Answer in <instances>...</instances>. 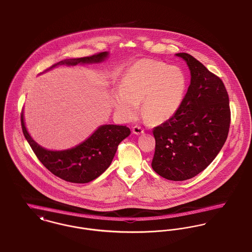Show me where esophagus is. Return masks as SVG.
Returning a JSON list of instances; mask_svg holds the SVG:
<instances>
[{
	"mask_svg": "<svg viewBox=\"0 0 252 252\" xmlns=\"http://www.w3.org/2000/svg\"><path fill=\"white\" fill-rule=\"evenodd\" d=\"M132 133L135 134V135H141L144 133V129L139 126H135L133 128H132Z\"/></svg>",
	"mask_w": 252,
	"mask_h": 252,
	"instance_id": "obj_1",
	"label": "esophagus"
}]
</instances>
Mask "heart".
<instances>
[{
    "label": "heart",
    "instance_id": "b5f03b06",
    "mask_svg": "<svg viewBox=\"0 0 252 252\" xmlns=\"http://www.w3.org/2000/svg\"><path fill=\"white\" fill-rule=\"evenodd\" d=\"M187 86L188 79L180 67L143 58L128 68L110 101L118 116L129 120L137 114L141 100L144 119L162 124L179 111Z\"/></svg>",
    "mask_w": 252,
    "mask_h": 252
}]
</instances>
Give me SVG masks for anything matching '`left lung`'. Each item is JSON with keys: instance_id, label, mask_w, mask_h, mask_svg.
Returning a JSON list of instances; mask_svg holds the SVG:
<instances>
[{"instance_id": "left-lung-1", "label": "left lung", "mask_w": 252, "mask_h": 252, "mask_svg": "<svg viewBox=\"0 0 252 252\" xmlns=\"http://www.w3.org/2000/svg\"><path fill=\"white\" fill-rule=\"evenodd\" d=\"M175 56L188 65L191 82L179 111L153 130L152 167L166 179L183 181L206 169L220 152L228 135L230 108L220 78L189 54Z\"/></svg>"}]
</instances>
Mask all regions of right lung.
<instances>
[{
    "label": "right lung",
    "instance_id": "obj_1",
    "mask_svg": "<svg viewBox=\"0 0 252 252\" xmlns=\"http://www.w3.org/2000/svg\"><path fill=\"white\" fill-rule=\"evenodd\" d=\"M108 57L109 53L103 52L86 58L64 59L54 64L45 72L61 65L97 64ZM21 124L24 136L39 161L52 174L73 183H87L104 173L115 156L119 144L130 134V129L126 126L102 125L86 140L74 148L63 151H50L41 147L30 135L25 125L24 111L21 115Z\"/></svg>",
    "mask_w": 252,
    "mask_h": 252
}]
</instances>
